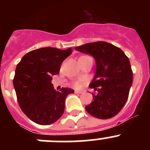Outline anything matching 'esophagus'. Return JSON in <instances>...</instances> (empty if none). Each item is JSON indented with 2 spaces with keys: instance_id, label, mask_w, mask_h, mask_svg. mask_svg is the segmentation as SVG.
Instances as JSON below:
<instances>
[{
  "instance_id": "1",
  "label": "esophagus",
  "mask_w": 150,
  "mask_h": 150,
  "mask_svg": "<svg viewBox=\"0 0 150 150\" xmlns=\"http://www.w3.org/2000/svg\"><path fill=\"white\" fill-rule=\"evenodd\" d=\"M75 93H76V94H82V93H83V91H78V90H76V91H75Z\"/></svg>"
}]
</instances>
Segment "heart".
I'll return each mask as SVG.
<instances>
[{"instance_id":"heart-1","label":"heart","mask_w":150,"mask_h":150,"mask_svg":"<svg viewBox=\"0 0 150 150\" xmlns=\"http://www.w3.org/2000/svg\"><path fill=\"white\" fill-rule=\"evenodd\" d=\"M82 57H86V55H84V56H82ZM74 86L75 87V88H79V87L81 86V83H80V82H74Z\"/></svg>"}]
</instances>
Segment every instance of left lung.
Segmentation results:
<instances>
[{
  "label": "left lung",
  "mask_w": 150,
  "mask_h": 150,
  "mask_svg": "<svg viewBox=\"0 0 150 150\" xmlns=\"http://www.w3.org/2000/svg\"><path fill=\"white\" fill-rule=\"evenodd\" d=\"M77 51L91 55L96 62L89 88L98 91L85 107L95 118L107 120L116 116L125 104L133 81L129 59L121 49L99 41L76 46Z\"/></svg>",
  "instance_id": "left-lung-1"
}]
</instances>
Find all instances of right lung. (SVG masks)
<instances>
[{"mask_svg": "<svg viewBox=\"0 0 150 150\" xmlns=\"http://www.w3.org/2000/svg\"><path fill=\"white\" fill-rule=\"evenodd\" d=\"M71 53V48L43 47L28 52L17 64L13 79L17 100L24 113L34 122L47 125L63 114L66 97L74 91L62 88L56 91L52 79Z\"/></svg>", "mask_w": 150, "mask_h": 150, "instance_id": "right-lung-1", "label": "right lung"}]
</instances>
